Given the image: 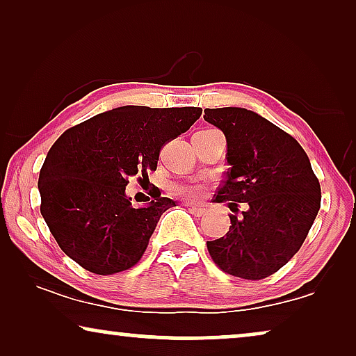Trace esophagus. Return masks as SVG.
I'll return each mask as SVG.
<instances>
[{
	"label": "esophagus",
	"instance_id": "34e87169",
	"mask_svg": "<svg viewBox=\"0 0 356 356\" xmlns=\"http://www.w3.org/2000/svg\"><path fill=\"white\" fill-rule=\"evenodd\" d=\"M184 206H186L189 209V212L194 213V216H196V217L206 216V212H207V209L202 207V206H191V204H189V202H184Z\"/></svg>",
	"mask_w": 356,
	"mask_h": 356
}]
</instances>
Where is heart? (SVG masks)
Masks as SVG:
<instances>
[{
	"instance_id": "b5f03b06",
	"label": "heart",
	"mask_w": 356,
	"mask_h": 356,
	"mask_svg": "<svg viewBox=\"0 0 356 356\" xmlns=\"http://www.w3.org/2000/svg\"><path fill=\"white\" fill-rule=\"evenodd\" d=\"M172 191L177 194V196H181L188 201H196V199L202 194V186L199 183H175L172 186Z\"/></svg>"
}]
</instances>
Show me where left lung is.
<instances>
[{
	"label": "left lung",
	"instance_id": "left-lung-1",
	"mask_svg": "<svg viewBox=\"0 0 356 356\" xmlns=\"http://www.w3.org/2000/svg\"><path fill=\"white\" fill-rule=\"evenodd\" d=\"M223 131L230 165L216 202H228L230 230L207 241L212 261L227 274L266 279L293 257L321 207L319 179L298 140L254 111L236 106L204 110ZM247 209L238 214L237 206Z\"/></svg>",
	"mask_w": 356,
	"mask_h": 356
}]
</instances>
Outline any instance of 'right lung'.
<instances>
[{"instance_id": "1", "label": "right lung", "mask_w": 356, "mask_h": 356, "mask_svg": "<svg viewBox=\"0 0 356 356\" xmlns=\"http://www.w3.org/2000/svg\"><path fill=\"white\" fill-rule=\"evenodd\" d=\"M202 110L126 105L66 129L38 177L40 212L66 256L92 274L138 264L173 199L160 191L134 209L124 189L136 175L157 170L160 150L191 128ZM140 179V177H139Z\"/></svg>"}]
</instances>
